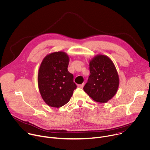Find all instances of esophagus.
Returning <instances> with one entry per match:
<instances>
[{
    "instance_id": "34e87169",
    "label": "esophagus",
    "mask_w": 150,
    "mask_h": 150,
    "mask_svg": "<svg viewBox=\"0 0 150 150\" xmlns=\"http://www.w3.org/2000/svg\"><path fill=\"white\" fill-rule=\"evenodd\" d=\"M84 83L81 84H78L77 86H78V87H79V88H83V86H84Z\"/></svg>"
}]
</instances>
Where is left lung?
<instances>
[{"label":"left lung","mask_w":150,"mask_h":150,"mask_svg":"<svg viewBox=\"0 0 150 150\" xmlns=\"http://www.w3.org/2000/svg\"><path fill=\"white\" fill-rule=\"evenodd\" d=\"M90 74L84 91L93 100L106 103L116 93L119 79L111 59L104 55L95 56L89 63Z\"/></svg>","instance_id":"1"}]
</instances>
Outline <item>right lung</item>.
<instances>
[{"label":"right lung","mask_w":150,"mask_h":150,"mask_svg":"<svg viewBox=\"0 0 150 150\" xmlns=\"http://www.w3.org/2000/svg\"><path fill=\"white\" fill-rule=\"evenodd\" d=\"M68 55L58 51L47 55L40 65L38 84L40 94L50 106L59 108L68 103L77 87L69 73Z\"/></svg>","instance_id":"1"}]
</instances>
